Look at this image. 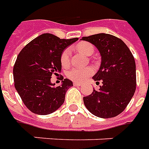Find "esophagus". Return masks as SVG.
<instances>
[{"label":"esophagus","instance_id":"obj_1","mask_svg":"<svg viewBox=\"0 0 149 149\" xmlns=\"http://www.w3.org/2000/svg\"><path fill=\"white\" fill-rule=\"evenodd\" d=\"M82 84L81 83H74V86H81Z\"/></svg>","mask_w":149,"mask_h":149}]
</instances>
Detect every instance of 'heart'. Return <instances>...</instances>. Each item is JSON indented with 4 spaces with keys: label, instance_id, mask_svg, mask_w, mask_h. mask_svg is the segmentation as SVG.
<instances>
[{
    "label": "heart",
    "instance_id": "1",
    "mask_svg": "<svg viewBox=\"0 0 149 149\" xmlns=\"http://www.w3.org/2000/svg\"><path fill=\"white\" fill-rule=\"evenodd\" d=\"M76 48L79 52H81L85 55L90 56L93 54L95 48L94 46L87 42H79L76 46ZM70 50L69 49H64L61 54V63L63 66H66L70 63ZM93 73V69L91 67H85V68H72L66 73V76L70 79L73 80L74 82L81 83L86 78L90 76Z\"/></svg>",
    "mask_w": 149,
    "mask_h": 149
}]
</instances>
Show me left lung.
<instances>
[{
	"label": "left lung",
	"instance_id": "1",
	"mask_svg": "<svg viewBox=\"0 0 149 149\" xmlns=\"http://www.w3.org/2000/svg\"><path fill=\"white\" fill-rule=\"evenodd\" d=\"M99 49L101 65L93 76L102 82L99 90L83 97L85 106L91 114L100 118H112L124 111L136 87V63L132 54L121 39L107 33L83 37Z\"/></svg>",
	"mask_w": 149,
	"mask_h": 149
}]
</instances>
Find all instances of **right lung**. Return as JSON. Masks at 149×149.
<instances>
[{
	"mask_svg": "<svg viewBox=\"0 0 149 149\" xmlns=\"http://www.w3.org/2000/svg\"><path fill=\"white\" fill-rule=\"evenodd\" d=\"M78 38L60 39L51 33H43L28 43L19 53L13 66L14 86L22 102L30 111L48 115L58 110L65 101L72 81L65 79L55 86L50 82L62 70L61 54Z\"/></svg>",
	"mask_w": 149,
	"mask_h": 149,
	"instance_id": "obj_1",
	"label": "right lung"
}]
</instances>
